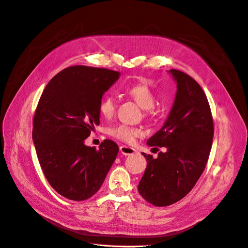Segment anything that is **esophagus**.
I'll return each mask as SVG.
<instances>
[{
    "label": "esophagus",
    "mask_w": 248,
    "mask_h": 248,
    "mask_svg": "<svg viewBox=\"0 0 248 248\" xmlns=\"http://www.w3.org/2000/svg\"><path fill=\"white\" fill-rule=\"evenodd\" d=\"M120 152L122 153V155H134L137 153V151L133 147H129L126 145H122L120 146Z\"/></svg>",
    "instance_id": "esophagus-1"
}]
</instances>
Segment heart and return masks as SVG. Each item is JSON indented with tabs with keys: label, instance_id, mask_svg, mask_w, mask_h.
<instances>
[{
	"label": "heart",
	"instance_id": "b5f03b06",
	"mask_svg": "<svg viewBox=\"0 0 248 248\" xmlns=\"http://www.w3.org/2000/svg\"><path fill=\"white\" fill-rule=\"evenodd\" d=\"M124 92L126 96L134 100L141 108L144 109L146 115L154 114L155 94L150 86L144 84V82H139V84L126 87ZM115 107H117V104H115L114 98L111 95L107 94L101 100L100 105H98V110H100L102 117L109 119L115 111ZM109 135L114 139L130 143L141 135V131L138 127L120 124L111 128L109 130Z\"/></svg>",
	"mask_w": 248,
	"mask_h": 248
}]
</instances>
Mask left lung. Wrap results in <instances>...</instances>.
<instances>
[{"instance_id":"obj_1","label":"left lung","mask_w":248,"mask_h":248,"mask_svg":"<svg viewBox=\"0 0 248 248\" xmlns=\"http://www.w3.org/2000/svg\"><path fill=\"white\" fill-rule=\"evenodd\" d=\"M169 73L176 82L174 103L162 127L146 141L167 151L156 158L142 154L147 164L138 186L155 206L175 203L193 188L205 169L213 139L211 110L202 87L186 73Z\"/></svg>"}]
</instances>
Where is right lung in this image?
I'll use <instances>...</instances> for the list:
<instances>
[{
    "label": "right lung",
    "mask_w": 248,
    "mask_h": 248,
    "mask_svg": "<svg viewBox=\"0 0 248 248\" xmlns=\"http://www.w3.org/2000/svg\"><path fill=\"white\" fill-rule=\"evenodd\" d=\"M120 73L74 65L45 88L32 121V140L46 178L65 199L86 201L101 188L119 153L110 140L98 150L85 144L100 124L98 105Z\"/></svg>",
    "instance_id": "1"
}]
</instances>
